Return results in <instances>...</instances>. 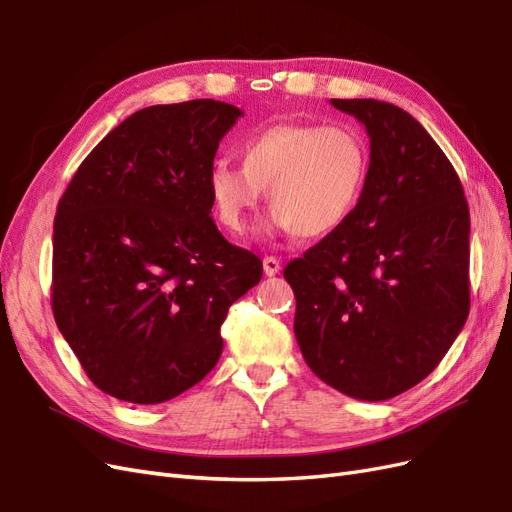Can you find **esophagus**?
I'll use <instances>...</instances> for the list:
<instances>
[{"label": "esophagus", "instance_id": "obj_1", "mask_svg": "<svg viewBox=\"0 0 512 512\" xmlns=\"http://www.w3.org/2000/svg\"><path fill=\"white\" fill-rule=\"evenodd\" d=\"M262 269H265V275L273 277V275L282 271V262L277 260L275 256H265V258H262Z\"/></svg>", "mask_w": 512, "mask_h": 512}]
</instances>
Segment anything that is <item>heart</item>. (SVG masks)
Segmentation results:
<instances>
[{"instance_id": "obj_1", "label": "heart", "mask_w": 512, "mask_h": 512, "mask_svg": "<svg viewBox=\"0 0 512 512\" xmlns=\"http://www.w3.org/2000/svg\"><path fill=\"white\" fill-rule=\"evenodd\" d=\"M241 166L215 160L207 192L215 220L243 235L262 190L273 205L265 232L324 237L359 203L369 173V149L359 130L320 123H275L239 145Z\"/></svg>"}]
</instances>
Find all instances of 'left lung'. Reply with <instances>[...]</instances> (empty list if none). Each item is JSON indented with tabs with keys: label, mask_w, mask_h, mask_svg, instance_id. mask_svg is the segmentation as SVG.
Returning a JSON list of instances; mask_svg holds the SVG:
<instances>
[{
	"label": "left lung",
	"mask_w": 512,
	"mask_h": 512,
	"mask_svg": "<svg viewBox=\"0 0 512 512\" xmlns=\"http://www.w3.org/2000/svg\"><path fill=\"white\" fill-rule=\"evenodd\" d=\"M369 136L350 218L292 260L303 359L339 393L384 401L438 367L470 312V211L444 151L404 108L331 100Z\"/></svg>",
	"instance_id": "left-lung-1"
}]
</instances>
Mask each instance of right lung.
<instances>
[{
	"instance_id": "right-lung-1",
	"label": "right lung",
	"mask_w": 512,
	"mask_h": 512,
	"mask_svg": "<svg viewBox=\"0 0 512 512\" xmlns=\"http://www.w3.org/2000/svg\"><path fill=\"white\" fill-rule=\"evenodd\" d=\"M243 115L218 100L156 104L108 132L53 226V316L100 391L162 404L218 363L228 307L262 262L211 220L207 173Z\"/></svg>"
}]
</instances>
